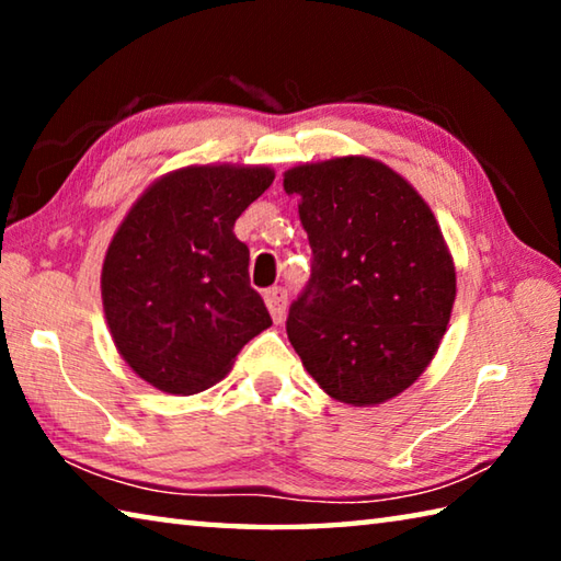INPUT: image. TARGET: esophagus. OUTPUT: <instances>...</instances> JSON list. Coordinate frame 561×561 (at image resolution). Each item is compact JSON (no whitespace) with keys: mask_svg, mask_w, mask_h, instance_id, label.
<instances>
[{"mask_svg":"<svg viewBox=\"0 0 561 561\" xmlns=\"http://www.w3.org/2000/svg\"><path fill=\"white\" fill-rule=\"evenodd\" d=\"M264 304H267L274 324H282L284 314H287V289H282V287L270 289L267 294H264Z\"/></svg>","mask_w":561,"mask_h":561,"instance_id":"esophagus-1","label":"esophagus"}]
</instances>
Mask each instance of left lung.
<instances>
[{
  "mask_svg": "<svg viewBox=\"0 0 561 561\" xmlns=\"http://www.w3.org/2000/svg\"><path fill=\"white\" fill-rule=\"evenodd\" d=\"M314 254L287 334L311 378L348 405L417 381L440 346L455 264L417 190L381 160L344 156L284 173Z\"/></svg>",
  "mask_w": 561,
  "mask_h": 561,
  "instance_id": "obj_1",
  "label": "left lung"
}]
</instances>
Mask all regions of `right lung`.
<instances>
[{
	"instance_id": "1",
	"label": "right lung",
	"mask_w": 561,
	"mask_h": 561,
	"mask_svg": "<svg viewBox=\"0 0 561 561\" xmlns=\"http://www.w3.org/2000/svg\"><path fill=\"white\" fill-rule=\"evenodd\" d=\"M267 165H187L158 178L123 217L101 270L106 321L146 383L193 396L272 327L250 287L234 222L272 185Z\"/></svg>"
}]
</instances>
